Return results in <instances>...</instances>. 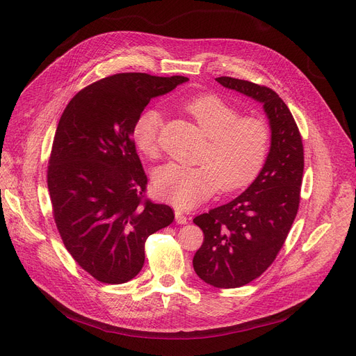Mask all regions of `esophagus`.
I'll list each match as a JSON object with an SVG mask.
<instances>
[{"label": "esophagus", "instance_id": "1", "mask_svg": "<svg viewBox=\"0 0 356 356\" xmlns=\"http://www.w3.org/2000/svg\"><path fill=\"white\" fill-rule=\"evenodd\" d=\"M175 216H176V222L177 223H180V225H184V223H188V218H186V215L183 213V211H180V209H176L175 211Z\"/></svg>", "mask_w": 356, "mask_h": 356}]
</instances>
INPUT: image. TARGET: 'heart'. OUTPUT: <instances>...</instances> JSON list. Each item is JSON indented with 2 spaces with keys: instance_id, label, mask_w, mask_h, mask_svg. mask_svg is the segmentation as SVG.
Returning <instances> with one entry per match:
<instances>
[{
  "instance_id": "1",
  "label": "heart",
  "mask_w": 356,
  "mask_h": 356,
  "mask_svg": "<svg viewBox=\"0 0 356 356\" xmlns=\"http://www.w3.org/2000/svg\"><path fill=\"white\" fill-rule=\"evenodd\" d=\"M208 138L197 159L199 165L168 163L157 168L154 189L157 195L177 208L191 209L213 195L247 186L263 167L270 147L267 124L241 112L215 93L193 97L181 104ZM159 109L143 111L133 128V140L147 157L159 153Z\"/></svg>"
}]
</instances>
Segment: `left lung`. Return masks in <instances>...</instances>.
Wrapping results in <instances>:
<instances>
[{"label": "left lung", "instance_id": "obj_1", "mask_svg": "<svg viewBox=\"0 0 356 356\" xmlns=\"http://www.w3.org/2000/svg\"><path fill=\"white\" fill-rule=\"evenodd\" d=\"M216 81L263 104L271 128L267 160L250 188L193 219L204 235L193 257L196 274L213 287L235 289L263 274L284 245L300 203L305 156L300 131L273 89L229 76Z\"/></svg>", "mask_w": 356, "mask_h": 356}]
</instances>
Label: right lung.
<instances>
[{"mask_svg": "<svg viewBox=\"0 0 356 356\" xmlns=\"http://www.w3.org/2000/svg\"><path fill=\"white\" fill-rule=\"evenodd\" d=\"M186 81L112 74L79 90L60 117L47 167L53 216L69 254L101 283L134 278L147 238L175 219L170 207L144 197L133 128L149 101Z\"/></svg>", "mask_w": 356, "mask_h": 356, "instance_id": "obj_1", "label": "right lung"}]
</instances>
